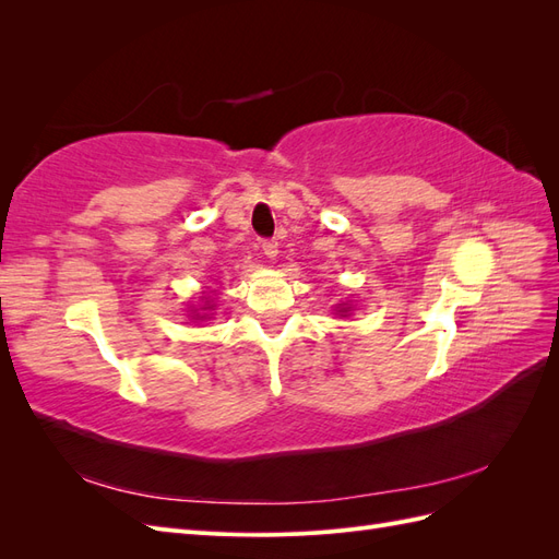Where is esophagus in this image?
Wrapping results in <instances>:
<instances>
[{"mask_svg":"<svg viewBox=\"0 0 559 559\" xmlns=\"http://www.w3.org/2000/svg\"><path fill=\"white\" fill-rule=\"evenodd\" d=\"M261 249H263V253H265L267 259H275L277 251H280V245H277V240H263Z\"/></svg>","mask_w":559,"mask_h":559,"instance_id":"obj_1","label":"esophagus"}]
</instances>
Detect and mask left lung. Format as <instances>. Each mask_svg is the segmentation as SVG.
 I'll return each mask as SVG.
<instances>
[{
  "label": "left lung",
  "mask_w": 559,
  "mask_h": 559,
  "mask_svg": "<svg viewBox=\"0 0 559 559\" xmlns=\"http://www.w3.org/2000/svg\"><path fill=\"white\" fill-rule=\"evenodd\" d=\"M335 312L341 314V317H347V312H349V306H347V302H345V306H341V308H337Z\"/></svg>",
  "instance_id": "left-lung-1"
}]
</instances>
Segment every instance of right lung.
I'll use <instances>...</instances> for the list:
<instances>
[{"label": "right lung", "instance_id": "add662e5", "mask_svg": "<svg viewBox=\"0 0 559 559\" xmlns=\"http://www.w3.org/2000/svg\"><path fill=\"white\" fill-rule=\"evenodd\" d=\"M202 300H205V306H202L200 310H212L214 306H212V298L210 296H202ZM202 317H205V314H202Z\"/></svg>", "mask_w": 559, "mask_h": 559}]
</instances>
